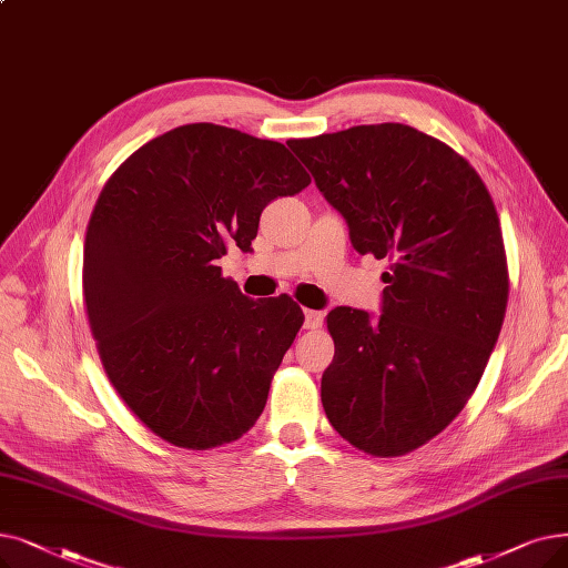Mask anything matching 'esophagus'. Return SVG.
I'll use <instances>...</instances> for the list:
<instances>
[{
    "mask_svg": "<svg viewBox=\"0 0 568 568\" xmlns=\"http://www.w3.org/2000/svg\"><path fill=\"white\" fill-rule=\"evenodd\" d=\"M304 327L306 329H317V327H323V313H320V311H311V308H306L304 311Z\"/></svg>",
    "mask_w": 568,
    "mask_h": 568,
    "instance_id": "1",
    "label": "esophagus"
}]
</instances>
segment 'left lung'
Wrapping results in <instances>:
<instances>
[{"label":"left lung","mask_w":568,"mask_h":568,"mask_svg":"<svg viewBox=\"0 0 568 568\" xmlns=\"http://www.w3.org/2000/svg\"><path fill=\"white\" fill-rule=\"evenodd\" d=\"M287 145L345 217L353 248L389 262L381 317L327 315V420L357 450L406 455L455 420L499 338L508 264L495 202L450 145L399 122Z\"/></svg>","instance_id":"1"}]
</instances>
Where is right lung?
I'll return each mask as SVG.
<instances>
[{"instance_id":"add662e5","label":"right lung","mask_w":568,"mask_h":568,"mask_svg":"<svg viewBox=\"0 0 568 568\" xmlns=\"http://www.w3.org/2000/svg\"><path fill=\"white\" fill-rule=\"evenodd\" d=\"M311 183L278 141L192 122L141 145L106 181L83 251V302L104 372L179 448L248 432L304 325L287 294L243 297L217 260L251 251L276 196Z\"/></svg>"}]
</instances>
